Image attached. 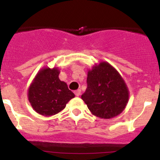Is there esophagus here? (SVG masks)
I'll use <instances>...</instances> for the list:
<instances>
[{
  "mask_svg": "<svg viewBox=\"0 0 160 160\" xmlns=\"http://www.w3.org/2000/svg\"><path fill=\"white\" fill-rule=\"evenodd\" d=\"M74 94H75L76 96H79L81 94V90H79L78 89V90H75V91H74Z\"/></svg>",
  "mask_w": 160,
  "mask_h": 160,
  "instance_id": "34e87169",
  "label": "esophagus"
}]
</instances>
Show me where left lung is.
<instances>
[{"mask_svg":"<svg viewBox=\"0 0 160 160\" xmlns=\"http://www.w3.org/2000/svg\"><path fill=\"white\" fill-rule=\"evenodd\" d=\"M87 82V90L82 98L94 115L111 118L123 111L129 98L128 87L109 63L94 66L88 72Z\"/></svg>","mask_w":160,"mask_h":160,"instance_id":"8db88e82","label":"left lung"}]
</instances>
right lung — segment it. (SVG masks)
I'll list each match as a JSON object with an SVG mask.
<instances>
[{"label":"right lung","mask_w":160,"mask_h":160,"mask_svg":"<svg viewBox=\"0 0 160 160\" xmlns=\"http://www.w3.org/2000/svg\"><path fill=\"white\" fill-rule=\"evenodd\" d=\"M57 68H45L38 73L29 87V101L38 114L51 116L66 107L74 97L64 82L60 81Z\"/></svg>","instance_id":"obj_1"}]
</instances>
